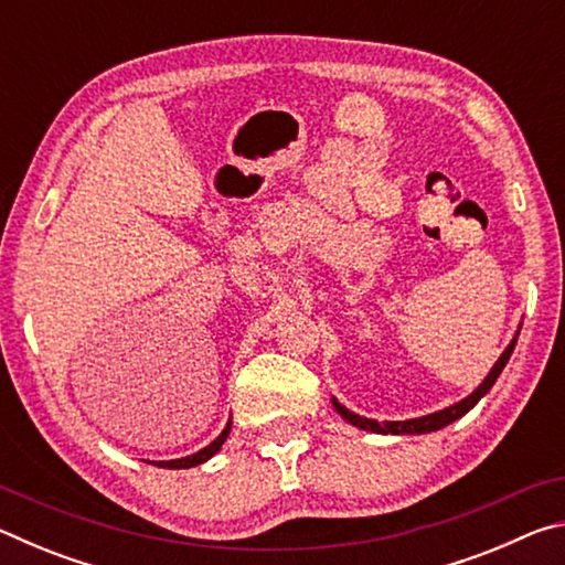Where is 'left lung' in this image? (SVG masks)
<instances>
[{"label":"left lung","mask_w":565,"mask_h":565,"mask_svg":"<svg viewBox=\"0 0 565 565\" xmlns=\"http://www.w3.org/2000/svg\"><path fill=\"white\" fill-rule=\"evenodd\" d=\"M513 347H515V339L509 343V349H505L501 353V359L495 361V366L491 369V374L486 376V381L481 386H478L471 396L458 401V404L448 406L444 411H436V414H428V416H420V418H411V420H384V424H379V420L374 418H363V416H356L351 414L349 408H343L339 401H333V406H337L339 414L349 420V424L363 428V431H374V434H428V431H438V428H444L451 424V420L461 418L463 414H468L478 401H481L486 394H489V388L495 384V379H499V374L503 371L505 363H509L511 353H513Z\"/></svg>","instance_id":"8db88e82"}]
</instances>
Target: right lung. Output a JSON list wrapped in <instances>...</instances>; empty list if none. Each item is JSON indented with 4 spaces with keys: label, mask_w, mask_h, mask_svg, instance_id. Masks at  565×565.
<instances>
[{
    "label": "right lung",
    "mask_w": 565,
    "mask_h": 565,
    "mask_svg": "<svg viewBox=\"0 0 565 565\" xmlns=\"http://www.w3.org/2000/svg\"><path fill=\"white\" fill-rule=\"evenodd\" d=\"M228 431H232V420H228L224 431L218 434L216 441H212L206 448H202V451H196V454H191V456H184V458H174V461H157V466H161V468H191V466L204 463V461H209V458H212V456L218 451V448H222V444L226 441Z\"/></svg>",
    "instance_id": "obj_1"
}]
</instances>
